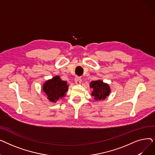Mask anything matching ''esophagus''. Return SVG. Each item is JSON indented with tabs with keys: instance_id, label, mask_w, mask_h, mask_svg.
I'll list each match as a JSON object with an SVG mask.
<instances>
[{
	"instance_id": "esophagus-1",
	"label": "esophagus",
	"mask_w": 155,
	"mask_h": 155,
	"mask_svg": "<svg viewBox=\"0 0 155 155\" xmlns=\"http://www.w3.org/2000/svg\"><path fill=\"white\" fill-rule=\"evenodd\" d=\"M75 84L77 85H79L81 84V82H82V79H81L80 77H75Z\"/></svg>"
}]
</instances>
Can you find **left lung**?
<instances>
[{
  "instance_id": "obj_1",
  "label": "left lung",
  "mask_w": 155,
  "mask_h": 155,
  "mask_svg": "<svg viewBox=\"0 0 155 155\" xmlns=\"http://www.w3.org/2000/svg\"><path fill=\"white\" fill-rule=\"evenodd\" d=\"M90 87L92 88V95L96 101L105 99L110 92L109 85L101 80L92 81L91 82Z\"/></svg>"
}]
</instances>
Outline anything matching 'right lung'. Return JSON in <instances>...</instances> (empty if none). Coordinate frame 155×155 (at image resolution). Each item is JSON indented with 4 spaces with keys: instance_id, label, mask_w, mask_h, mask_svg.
I'll return each mask as SVG.
<instances>
[{
    "instance_id": "add662e5",
    "label": "right lung",
    "mask_w": 155,
    "mask_h": 155,
    "mask_svg": "<svg viewBox=\"0 0 155 155\" xmlns=\"http://www.w3.org/2000/svg\"><path fill=\"white\" fill-rule=\"evenodd\" d=\"M67 83L65 81L61 80L59 76H55L45 82L43 91L48 96L49 101L56 102L65 95L68 87Z\"/></svg>"
}]
</instances>
